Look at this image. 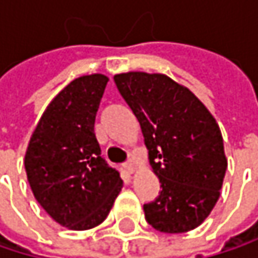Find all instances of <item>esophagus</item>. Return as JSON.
I'll return each mask as SVG.
<instances>
[{
    "mask_svg": "<svg viewBox=\"0 0 258 258\" xmlns=\"http://www.w3.org/2000/svg\"><path fill=\"white\" fill-rule=\"evenodd\" d=\"M124 169H125L128 173H134V172H136V166H134V163H133L131 160H130V161H127V163L124 164Z\"/></svg>",
    "mask_w": 258,
    "mask_h": 258,
    "instance_id": "34e87169",
    "label": "esophagus"
}]
</instances>
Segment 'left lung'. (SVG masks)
<instances>
[{
  "label": "left lung",
  "instance_id": "left-lung-1",
  "mask_svg": "<svg viewBox=\"0 0 258 258\" xmlns=\"http://www.w3.org/2000/svg\"><path fill=\"white\" fill-rule=\"evenodd\" d=\"M113 79L140 124L163 188L143 205L146 221L163 233L194 230L218 202L227 169L218 122L186 86L166 75L127 72Z\"/></svg>",
  "mask_w": 258,
  "mask_h": 258
}]
</instances>
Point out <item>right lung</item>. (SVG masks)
<instances>
[{"mask_svg": "<svg viewBox=\"0 0 258 258\" xmlns=\"http://www.w3.org/2000/svg\"><path fill=\"white\" fill-rule=\"evenodd\" d=\"M109 78L72 80L46 107L25 154L29 186L40 206L62 227L89 230L109 215L122 179L100 155L95 115Z\"/></svg>", "mask_w": 258, "mask_h": 258, "instance_id": "right-lung-1", "label": "right lung"}]
</instances>
